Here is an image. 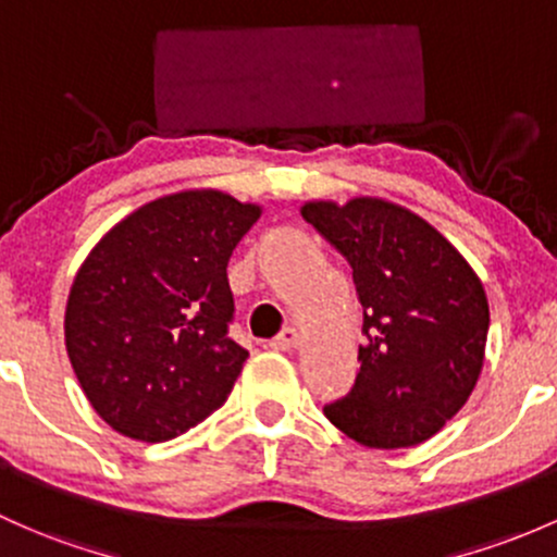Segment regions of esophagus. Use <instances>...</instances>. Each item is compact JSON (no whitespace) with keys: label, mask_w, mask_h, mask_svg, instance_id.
Returning a JSON list of instances; mask_svg holds the SVG:
<instances>
[{"label":"esophagus","mask_w":557,"mask_h":557,"mask_svg":"<svg viewBox=\"0 0 557 557\" xmlns=\"http://www.w3.org/2000/svg\"><path fill=\"white\" fill-rule=\"evenodd\" d=\"M297 339H300V332H297V329H292V326H286V329H281L278 337H273L271 343H268V348L292 350L297 345Z\"/></svg>","instance_id":"1"}]
</instances>
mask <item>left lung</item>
<instances>
[{"label": "left lung", "mask_w": 557, "mask_h": 557, "mask_svg": "<svg viewBox=\"0 0 557 557\" xmlns=\"http://www.w3.org/2000/svg\"><path fill=\"white\" fill-rule=\"evenodd\" d=\"M302 218L352 268L363 308L361 369L326 420L356 444L428 441L470 398L488 337V300L459 249L428 220L380 196L305 201Z\"/></svg>", "instance_id": "obj_1"}]
</instances>
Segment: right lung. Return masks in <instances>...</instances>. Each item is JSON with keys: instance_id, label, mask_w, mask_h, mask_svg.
<instances>
[{"instance_id": "right-lung-1", "label": "right lung", "mask_w": 557, "mask_h": 557, "mask_svg": "<svg viewBox=\"0 0 557 557\" xmlns=\"http://www.w3.org/2000/svg\"><path fill=\"white\" fill-rule=\"evenodd\" d=\"M262 207L218 188L159 196L119 220L76 271L65 350L98 417L159 444L231 396L249 352L228 337V260Z\"/></svg>"}]
</instances>
